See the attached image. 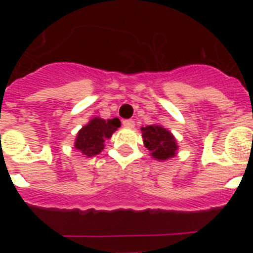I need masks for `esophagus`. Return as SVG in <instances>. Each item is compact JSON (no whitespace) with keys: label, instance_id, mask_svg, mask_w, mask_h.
Masks as SVG:
<instances>
[{"label":"esophagus","instance_id":"1","mask_svg":"<svg viewBox=\"0 0 253 253\" xmlns=\"http://www.w3.org/2000/svg\"><path fill=\"white\" fill-rule=\"evenodd\" d=\"M123 125H124L125 128H134L135 123H134L131 119H126V120H123Z\"/></svg>","mask_w":253,"mask_h":253}]
</instances>
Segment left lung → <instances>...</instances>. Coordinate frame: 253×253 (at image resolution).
I'll return each mask as SVG.
<instances>
[{"label":"left lung","mask_w":253,"mask_h":253,"mask_svg":"<svg viewBox=\"0 0 253 253\" xmlns=\"http://www.w3.org/2000/svg\"><path fill=\"white\" fill-rule=\"evenodd\" d=\"M144 146L151 151L156 160H169L176 154L177 144L171 133L160 125H149L142 128Z\"/></svg>","instance_id":"left-lung-1"}]
</instances>
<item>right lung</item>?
<instances>
[{"label": "right lung", "instance_id": "add662e5", "mask_svg": "<svg viewBox=\"0 0 253 253\" xmlns=\"http://www.w3.org/2000/svg\"><path fill=\"white\" fill-rule=\"evenodd\" d=\"M119 126L118 118L107 120L95 118L78 131L75 147L87 157L96 156L104 149L105 139H109Z\"/></svg>", "mask_w": 253, "mask_h": 253}]
</instances>
